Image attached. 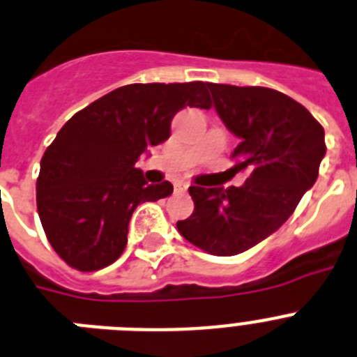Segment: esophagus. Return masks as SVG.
<instances>
[{
    "mask_svg": "<svg viewBox=\"0 0 357 357\" xmlns=\"http://www.w3.org/2000/svg\"><path fill=\"white\" fill-rule=\"evenodd\" d=\"M185 190H188V184H185V182H176V184H175L176 193H184Z\"/></svg>",
    "mask_w": 357,
    "mask_h": 357,
    "instance_id": "obj_1",
    "label": "esophagus"
}]
</instances>
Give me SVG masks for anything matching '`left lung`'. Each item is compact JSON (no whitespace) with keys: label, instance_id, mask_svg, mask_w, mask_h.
<instances>
[{"label":"left lung","instance_id":"left-lung-1","mask_svg":"<svg viewBox=\"0 0 357 357\" xmlns=\"http://www.w3.org/2000/svg\"><path fill=\"white\" fill-rule=\"evenodd\" d=\"M216 114L240 139L234 172L249 169L243 185H191L195 211L176 222L188 242L215 257L255 248L282 227L325 157V132L305 106L264 86L208 83Z\"/></svg>","mask_w":357,"mask_h":357}]
</instances>
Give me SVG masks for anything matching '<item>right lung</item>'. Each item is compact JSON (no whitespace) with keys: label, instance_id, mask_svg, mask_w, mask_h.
Returning a JSON list of instances; mask_svg holds the SVG:
<instances>
[{"label":"right lung","instance_id":"right-lung-1","mask_svg":"<svg viewBox=\"0 0 357 357\" xmlns=\"http://www.w3.org/2000/svg\"><path fill=\"white\" fill-rule=\"evenodd\" d=\"M211 108L206 83L126 84L70 119L41 158L36 200L54 251L83 273L114 264L142 202L173 193L148 184L135 162L169 137L176 112Z\"/></svg>","mask_w":357,"mask_h":357}]
</instances>
